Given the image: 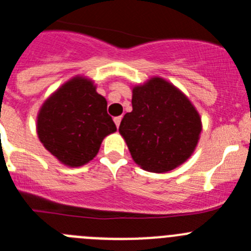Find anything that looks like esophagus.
Returning a JSON list of instances; mask_svg holds the SVG:
<instances>
[{"instance_id":"obj_1","label":"esophagus","mask_w":251,"mask_h":251,"mask_svg":"<svg viewBox=\"0 0 251 251\" xmlns=\"http://www.w3.org/2000/svg\"><path fill=\"white\" fill-rule=\"evenodd\" d=\"M114 121H115V124H116V126H117V127H119V126H120V123H121V116H117V117H115V119H114Z\"/></svg>"}]
</instances>
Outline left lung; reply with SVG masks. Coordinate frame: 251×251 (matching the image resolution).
Instances as JSON below:
<instances>
[{
    "label": "left lung",
    "instance_id": "8db88e82",
    "mask_svg": "<svg viewBox=\"0 0 251 251\" xmlns=\"http://www.w3.org/2000/svg\"><path fill=\"white\" fill-rule=\"evenodd\" d=\"M131 103L132 111L125 114L119 132L140 168L168 173L191 156L201 132V119L179 89L152 77L132 89Z\"/></svg>",
    "mask_w": 251,
    "mask_h": 251
}]
</instances>
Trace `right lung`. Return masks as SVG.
<instances>
[{
  "label": "right lung",
  "mask_w": 251,
  "mask_h": 251,
  "mask_svg": "<svg viewBox=\"0 0 251 251\" xmlns=\"http://www.w3.org/2000/svg\"><path fill=\"white\" fill-rule=\"evenodd\" d=\"M116 131L106 99L91 80L76 76L53 92L37 116V135L62 164L78 168L99 152L103 137Z\"/></svg>",
  "instance_id": "1"
}]
</instances>
